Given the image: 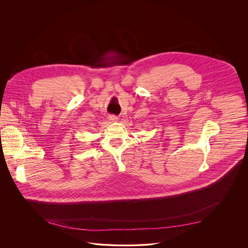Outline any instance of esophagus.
Segmentation results:
<instances>
[{
  "label": "esophagus",
  "instance_id": "obj_1",
  "mask_svg": "<svg viewBox=\"0 0 248 248\" xmlns=\"http://www.w3.org/2000/svg\"><path fill=\"white\" fill-rule=\"evenodd\" d=\"M108 119H109V121L110 122H112V123H116V122H118V117L117 116H115V115H110L109 117H108Z\"/></svg>",
  "mask_w": 248,
  "mask_h": 248
}]
</instances>
